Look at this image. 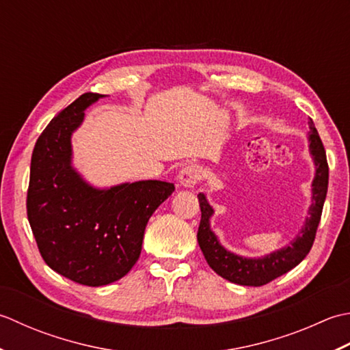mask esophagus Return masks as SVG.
Here are the masks:
<instances>
[{
    "mask_svg": "<svg viewBox=\"0 0 350 350\" xmlns=\"http://www.w3.org/2000/svg\"><path fill=\"white\" fill-rule=\"evenodd\" d=\"M202 178V169L198 165H189L181 169L178 180L184 187H195V185L201 181Z\"/></svg>",
    "mask_w": 350,
    "mask_h": 350,
    "instance_id": "1",
    "label": "esophagus"
}]
</instances>
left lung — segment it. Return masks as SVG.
Masks as SVG:
<instances>
[{
    "instance_id": "8db88e82",
    "label": "left lung",
    "mask_w": 350,
    "mask_h": 350,
    "mask_svg": "<svg viewBox=\"0 0 350 350\" xmlns=\"http://www.w3.org/2000/svg\"><path fill=\"white\" fill-rule=\"evenodd\" d=\"M310 133V152L316 165V176L312 180V196L311 206L308 210V217L305 219L301 232L291 241V245L275 251L261 258H245V256L235 255L219 243L216 234L210 228V217L213 216L211 205L206 201L204 193H199V206H201V224L198 230V243L205 256L208 266L230 282L239 285H251L260 287L270 281L276 280L278 276L287 273L288 270L296 267L308 252L316 239V231L322 217V210L327 191V178H329V167H327L326 152L320 135L316 130L314 122L310 118L308 120Z\"/></svg>"
}]
</instances>
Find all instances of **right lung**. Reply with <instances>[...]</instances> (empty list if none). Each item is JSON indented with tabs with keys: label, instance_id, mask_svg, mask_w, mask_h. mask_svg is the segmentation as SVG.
I'll return each instance as SVG.
<instances>
[{
	"label": "right lung",
	"instance_id": "obj_1",
	"mask_svg": "<svg viewBox=\"0 0 350 350\" xmlns=\"http://www.w3.org/2000/svg\"><path fill=\"white\" fill-rule=\"evenodd\" d=\"M104 95L84 94L62 110L36 142L27 216L39 252L54 272L99 287L130 272L139 260L145 228L175 185L146 180L99 190L70 165V135L84 110Z\"/></svg>",
	"mask_w": 350,
	"mask_h": 350
}]
</instances>
